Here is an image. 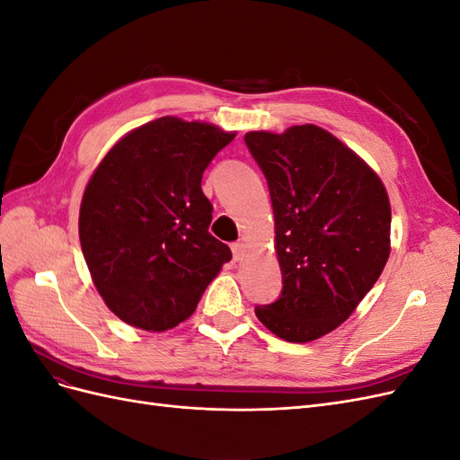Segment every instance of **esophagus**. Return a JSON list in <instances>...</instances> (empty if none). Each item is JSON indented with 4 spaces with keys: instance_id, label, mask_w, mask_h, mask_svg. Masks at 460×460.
Returning <instances> with one entry per match:
<instances>
[{
    "instance_id": "34e87169",
    "label": "esophagus",
    "mask_w": 460,
    "mask_h": 460,
    "mask_svg": "<svg viewBox=\"0 0 460 460\" xmlns=\"http://www.w3.org/2000/svg\"><path fill=\"white\" fill-rule=\"evenodd\" d=\"M232 253H234V261H243L247 255V243L238 242L232 245Z\"/></svg>"
}]
</instances>
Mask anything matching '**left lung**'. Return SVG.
Returning a JSON list of instances; mask_svg holds the SVG:
<instances>
[{"mask_svg":"<svg viewBox=\"0 0 460 460\" xmlns=\"http://www.w3.org/2000/svg\"><path fill=\"white\" fill-rule=\"evenodd\" d=\"M245 144L267 176L282 296L255 314L274 336L307 343L353 314L389 252L392 207L370 166L316 124L253 130Z\"/></svg>","mask_w":460,"mask_h":460,"instance_id":"left-lung-1","label":"left lung"}]
</instances>
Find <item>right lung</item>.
Masks as SVG:
<instances>
[{
    "label": "right lung",
    "instance_id": "right-lung-1",
    "mask_svg": "<svg viewBox=\"0 0 460 460\" xmlns=\"http://www.w3.org/2000/svg\"><path fill=\"white\" fill-rule=\"evenodd\" d=\"M235 132L161 117L111 147L90 176L78 235L90 276L122 323L164 332L196 311L232 259L208 234L213 205L203 171Z\"/></svg>",
    "mask_w": 460,
    "mask_h": 460
}]
</instances>
